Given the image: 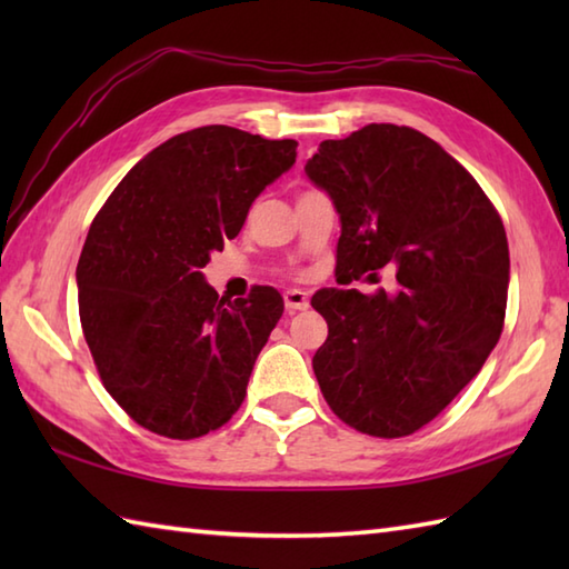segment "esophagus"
Here are the masks:
<instances>
[{
  "instance_id": "1",
  "label": "esophagus",
  "mask_w": 569,
  "mask_h": 569,
  "mask_svg": "<svg viewBox=\"0 0 569 569\" xmlns=\"http://www.w3.org/2000/svg\"><path fill=\"white\" fill-rule=\"evenodd\" d=\"M283 303L288 312H298V310H306L310 306V298L306 291H298V288H288L283 293Z\"/></svg>"
}]
</instances>
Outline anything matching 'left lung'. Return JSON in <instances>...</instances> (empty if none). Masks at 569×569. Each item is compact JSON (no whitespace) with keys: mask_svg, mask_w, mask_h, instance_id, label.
I'll return each mask as SVG.
<instances>
[{"mask_svg":"<svg viewBox=\"0 0 569 569\" xmlns=\"http://www.w3.org/2000/svg\"><path fill=\"white\" fill-rule=\"evenodd\" d=\"M306 176L340 214L345 281L386 263L396 271L391 293L312 296L328 320L312 369L347 426L403 438L438 416L499 342L509 293L503 224L477 180L410 127L367 124L322 141Z\"/></svg>","mask_w":569,"mask_h":569,"instance_id":"8db88e82","label":"left lung"}]
</instances>
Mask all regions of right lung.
Masks as SVG:
<instances>
[{"mask_svg":"<svg viewBox=\"0 0 569 569\" xmlns=\"http://www.w3.org/2000/svg\"><path fill=\"white\" fill-rule=\"evenodd\" d=\"M296 149L224 124L186 131L143 156L94 217L76 271L82 332L104 389L147 430L200 438L244 401L283 298L269 286L220 298L202 269Z\"/></svg>","mask_w":569,"mask_h":569,"instance_id":"1","label":"right lung"}]
</instances>
